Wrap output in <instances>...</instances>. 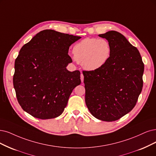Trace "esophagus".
Returning <instances> with one entry per match:
<instances>
[{
    "label": "esophagus",
    "instance_id": "obj_1",
    "mask_svg": "<svg viewBox=\"0 0 156 156\" xmlns=\"http://www.w3.org/2000/svg\"><path fill=\"white\" fill-rule=\"evenodd\" d=\"M83 74L82 73H81V74H80V78H81V81L83 83Z\"/></svg>",
    "mask_w": 156,
    "mask_h": 156
}]
</instances>
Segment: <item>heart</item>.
<instances>
[{
    "label": "heart",
    "instance_id": "1",
    "mask_svg": "<svg viewBox=\"0 0 156 156\" xmlns=\"http://www.w3.org/2000/svg\"><path fill=\"white\" fill-rule=\"evenodd\" d=\"M74 61L82 63L85 70L94 71L104 66L111 55V46L105 39L86 38L73 48Z\"/></svg>",
    "mask_w": 156,
    "mask_h": 156
}]
</instances>
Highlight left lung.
<instances>
[{"mask_svg":"<svg viewBox=\"0 0 156 156\" xmlns=\"http://www.w3.org/2000/svg\"><path fill=\"white\" fill-rule=\"evenodd\" d=\"M98 36L110 43L111 55L101 68L83 71L85 103L94 117L112 122L135 107L143 88L144 63L139 51L122 34L110 31Z\"/></svg>","mask_w":156,"mask_h":156,"instance_id":"left-lung-1","label":"left lung"}]
</instances>
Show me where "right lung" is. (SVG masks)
I'll use <instances>...</instances> for the list:
<instances>
[{
  "label": "right lung",
  "instance_id": "1",
  "mask_svg": "<svg viewBox=\"0 0 156 156\" xmlns=\"http://www.w3.org/2000/svg\"><path fill=\"white\" fill-rule=\"evenodd\" d=\"M80 38L45 30L22 46L15 62L13 80L24 111L42 119L62 114L73 90L81 83L80 71L66 69L73 62L69 47Z\"/></svg>",
  "mask_w": 156,
  "mask_h": 156
}]
</instances>
